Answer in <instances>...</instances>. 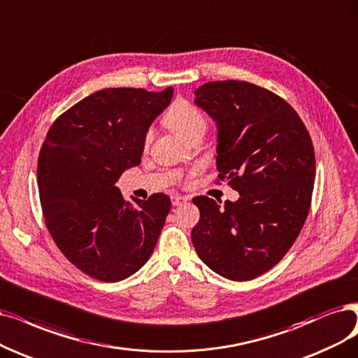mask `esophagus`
Returning <instances> with one entry per match:
<instances>
[{"label":"esophagus","mask_w":358,"mask_h":358,"mask_svg":"<svg viewBox=\"0 0 358 358\" xmlns=\"http://www.w3.org/2000/svg\"><path fill=\"white\" fill-rule=\"evenodd\" d=\"M170 199H171V204H173V206H182L183 203L188 201L187 196H180V195H171Z\"/></svg>","instance_id":"1"}]
</instances>
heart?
<instances>
[{
	"label": "heart",
	"mask_w": 358,
	"mask_h": 358,
	"mask_svg": "<svg viewBox=\"0 0 358 358\" xmlns=\"http://www.w3.org/2000/svg\"><path fill=\"white\" fill-rule=\"evenodd\" d=\"M164 120L171 131H175L188 141L196 135H204L207 131V119L203 111L194 104L185 101V99L173 103V106L169 108ZM151 136L152 134L150 132L145 138L147 144L151 141Z\"/></svg>",
	"instance_id": "heart-1"
}]
</instances>
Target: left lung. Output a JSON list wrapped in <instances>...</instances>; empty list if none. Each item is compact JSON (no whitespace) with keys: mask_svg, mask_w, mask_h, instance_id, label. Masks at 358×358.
Returning a JSON list of instances; mask_svg holds the SVG:
<instances>
[{"mask_svg":"<svg viewBox=\"0 0 358 358\" xmlns=\"http://www.w3.org/2000/svg\"><path fill=\"white\" fill-rule=\"evenodd\" d=\"M194 95L217 127L220 179L239 198L223 208L194 198L199 222L192 244L217 275L250 280L278 264L301 232L316 176L313 142L296 111L257 85L208 82Z\"/></svg>","mask_w":358,"mask_h":358,"instance_id":"obj_1","label":"left lung"}]
</instances>
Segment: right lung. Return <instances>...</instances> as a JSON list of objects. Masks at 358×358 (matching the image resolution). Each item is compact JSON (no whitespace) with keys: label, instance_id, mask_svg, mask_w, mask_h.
Returning a JSON list of instances; mask_svg holds the SVG:
<instances>
[{"label":"right lung","instance_id":"add662e5","mask_svg":"<svg viewBox=\"0 0 358 358\" xmlns=\"http://www.w3.org/2000/svg\"><path fill=\"white\" fill-rule=\"evenodd\" d=\"M173 88L96 91L57 119L38 160V188L54 242L83 273L119 282L144 266L164 226L170 198L124 201L116 182L141 163L152 122Z\"/></svg>","mask_w":358,"mask_h":358}]
</instances>
